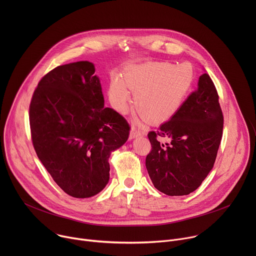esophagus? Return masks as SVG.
<instances>
[{"label": "esophagus", "mask_w": 256, "mask_h": 256, "mask_svg": "<svg viewBox=\"0 0 256 256\" xmlns=\"http://www.w3.org/2000/svg\"><path fill=\"white\" fill-rule=\"evenodd\" d=\"M142 132L140 130H138L136 128L132 126V130H130V138L132 140V138H138V136H142Z\"/></svg>", "instance_id": "1"}]
</instances>
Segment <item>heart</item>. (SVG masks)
Listing matches in <instances>:
<instances>
[{"label": "heart", "mask_w": 256, "mask_h": 256, "mask_svg": "<svg viewBox=\"0 0 256 256\" xmlns=\"http://www.w3.org/2000/svg\"><path fill=\"white\" fill-rule=\"evenodd\" d=\"M194 77L188 62H147L126 70L122 79L112 78L108 97L116 110L124 114L130 100V91L136 93V110L151 122H162L172 118L184 103Z\"/></svg>", "instance_id": "obj_1"}]
</instances>
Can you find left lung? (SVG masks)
I'll list each match as a JSON object with an SVG mask.
<instances>
[{
	"label": "left lung",
	"instance_id": "1",
	"mask_svg": "<svg viewBox=\"0 0 256 256\" xmlns=\"http://www.w3.org/2000/svg\"><path fill=\"white\" fill-rule=\"evenodd\" d=\"M223 124L216 89L202 74L198 89L171 120L148 134L152 150L146 167L154 186L171 196L194 192L214 167Z\"/></svg>",
	"mask_w": 256,
	"mask_h": 256
}]
</instances>
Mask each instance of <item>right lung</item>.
<instances>
[{"instance_id": "obj_1", "label": "right lung", "mask_w": 256, "mask_h": 256, "mask_svg": "<svg viewBox=\"0 0 256 256\" xmlns=\"http://www.w3.org/2000/svg\"><path fill=\"white\" fill-rule=\"evenodd\" d=\"M87 60L58 66L40 81L30 106L34 150L68 196L91 198L108 184V159L128 140L130 124L104 97Z\"/></svg>"}]
</instances>
